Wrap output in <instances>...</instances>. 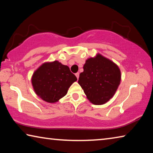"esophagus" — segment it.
Masks as SVG:
<instances>
[{"instance_id":"esophagus-1","label":"esophagus","mask_w":153,"mask_h":153,"mask_svg":"<svg viewBox=\"0 0 153 153\" xmlns=\"http://www.w3.org/2000/svg\"><path fill=\"white\" fill-rule=\"evenodd\" d=\"M76 76L77 77V79H78V78H79V73H76Z\"/></svg>"}]
</instances>
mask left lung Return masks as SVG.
I'll use <instances>...</instances> for the list:
<instances>
[{"label":"left lung","instance_id":"1","mask_svg":"<svg viewBox=\"0 0 153 153\" xmlns=\"http://www.w3.org/2000/svg\"><path fill=\"white\" fill-rule=\"evenodd\" d=\"M78 84L89 101L96 105L108 102L120 84L121 71L117 65L98 53L86 61Z\"/></svg>","mask_w":153,"mask_h":153}]
</instances>
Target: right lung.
Listing matches in <instances>:
<instances>
[{"label":"right lung","mask_w":153,"mask_h":153,"mask_svg":"<svg viewBox=\"0 0 153 153\" xmlns=\"http://www.w3.org/2000/svg\"><path fill=\"white\" fill-rule=\"evenodd\" d=\"M31 81L38 97L47 102L55 103L67 94L77 77L68 66L55 61L41 65L33 72Z\"/></svg>","instance_id":"right-lung-1"}]
</instances>
